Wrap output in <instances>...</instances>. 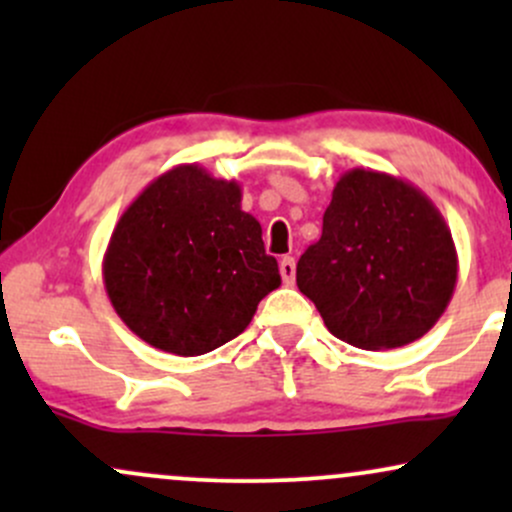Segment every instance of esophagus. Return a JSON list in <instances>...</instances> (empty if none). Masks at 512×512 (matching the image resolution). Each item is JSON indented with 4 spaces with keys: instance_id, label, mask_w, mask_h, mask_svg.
<instances>
[{
    "instance_id": "obj_1",
    "label": "esophagus",
    "mask_w": 512,
    "mask_h": 512,
    "mask_svg": "<svg viewBox=\"0 0 512 512\" xmlns=\"http://www.w3.org/2000/svg\"><path fill=\"white\" fill-rule=\"evenodd\" d=\"M279 272H281V279H284L286 284H293V276H296V260L286 255L284 260L279 262Z\"/></svg>"
}]
</instances>
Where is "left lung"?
I'll return each mask as SVG.
<instances>
[{
  "label": "left lung",
  "mask_w": 512,
  "mask_h": 512,
  "mask_svg": "<svg viewBox=\"0 0 512 512\" xmlns=\"http://www.w3.org/2000/svg\"><path fill=\"white\" fill-rule=\"evenodd\" d=\"M296 284L337 339L368 351L397 349L445 313L457 250L419 187L354 168L334 185L322 236L298 260Z\"/></svg>",
  "instance_id": "left-lung-1"
}]
</instances>
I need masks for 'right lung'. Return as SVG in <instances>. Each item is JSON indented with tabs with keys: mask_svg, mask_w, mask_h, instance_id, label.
Listing matches in <instances>:
<instances>
[{
	"mask_svg": "<svg viewBox=\"0 0 512 512\" xmlns=\"http://www.w3.org/2000/svg\"><path fill=\"white\" fill-rule=\"evenodd\" d=\"M240 185L182 163L125 209L103 257L120 320L156 349L202 356L231 342L279 289L262 226L240 209Z\"/></svg>",
	"mask_w": 512,
	"mask_h": 512,
	"instance_id": "add662e5",
	"label": "right lung"
}]
</instances>
